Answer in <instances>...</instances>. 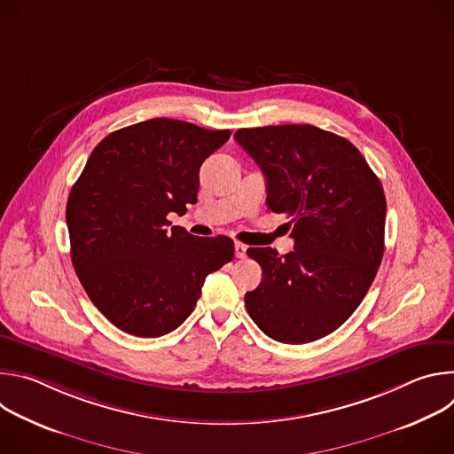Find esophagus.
Segmentation results:
<instances>
[{
    "label": "esophagus",
    "mask_w": 454,
    "mask_h": 454,
    "mask_svg": "<svg viewBox=\"0 0 454 454\" xmlns=\"http://www.w3.org/2000/svg\"><path fill=\"white\" fill-rule=\"evenodd\" d=\"M246 249H247V247H246L244 244L237 242V244H235V256H237V258H244V256H246Z\"/></svg>",
    "instance_id": "obj_1"
}]
</instances>
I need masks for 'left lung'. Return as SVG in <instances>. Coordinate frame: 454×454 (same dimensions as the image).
Masks as SVG:
<instances>
[{
    "mask_svg": "<svg viewBox=\"0 0 454 454\" xmlns=\"http://www.w3.org/2000/svg\"><path fill=\"white\" fill-rule=\"evenodd\" d=\"M266 176L268 207L289 219L294 249L249 247L262 282L246 309L266 336L310 343L334 333L370 289L384 253L386 198L361 153L314 125L239 129Z\"/></svg>",
    "mask_w": 454,
    "mask_h": 454,
    "instance_id": "8db88e82",
    "label": "left lung"
}]
</instances>
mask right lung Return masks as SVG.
Wrapping results in <instances>:
<instances>
[{"instance_id":"right-lung-1","label":"right lung","mask_w":454,"mask_h":454,"mask_svg":"<svg viewBox=\"0 0 454 454\" xmlns=\"http://www.w3.org/2000/svg\"><path fill=\"white\" fill-rule=\"evenodd\" d=\"M230 135L153 118L93 149L67 205L72 262L90 300L120 331L172 333L196 307L205 278L231 262L230 237H196L167 219L196 205L200 168Z\"/></svg>"}]
</instances>
